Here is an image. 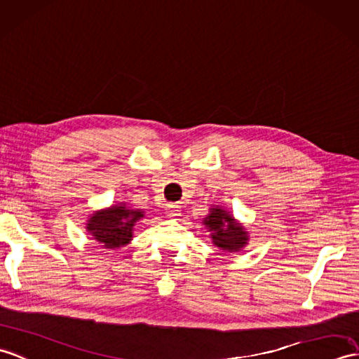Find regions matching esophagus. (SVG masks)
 I'll return each instance as SVG.
<instances>
[{"instance_id": "esophagus-1", "label": "esophagus", "mask_w": 359, "mask_h": 359, "mask_svg": "<svg viewBox=\"0 0 359 359\" xmlns=\"http://www.w3.org/2000/svg\"><path fill=\"white\" fill-rule=\"evenodd\" d=\"M180 215V208L177 205H172L170 203L168 206H166V217L170 219H176Z\"/></svg>"}]
</instances>
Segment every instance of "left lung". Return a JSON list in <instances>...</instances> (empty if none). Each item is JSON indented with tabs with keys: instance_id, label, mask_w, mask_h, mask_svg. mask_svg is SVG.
I'll use <instances>...</instances> for the list:
<instances>
[{
	"instance_id": "1",
	"label": "left lung",
	"mask_w": 359,
	"mask_h": 359,
	"mask_svg": "<svg viewBox=\"0 0 359 359\" xmlns=\"http://www.w3.org/2000/svg\"><path fill=\"white\" fill-rule=\"evenodd\" d=\"M202 223L211 232L210 238L212 245L217 246L220 251L238 252L248 245L249 232L243 223H240L234 219V215L219 205L210 208V214Z\"/></svg>"
}]
</instances>
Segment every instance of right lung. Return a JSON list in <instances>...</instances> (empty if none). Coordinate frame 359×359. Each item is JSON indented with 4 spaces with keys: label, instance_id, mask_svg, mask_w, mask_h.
I'll list each match as a JSON object with an SVG mask.
<instances>
[{
    "label": "right lung",
    "instance_id": "add662e5",
    "mask_svg": "<svg viewBox=\"0 0 359 359\" xmlns=\"http://www.w3.org/2000/svg\"><path fill=\"white\" fill-rule=\"evenodd\" d=\"M144 217L145 214L142 210H136L127 203H118L91 214L86 229L102 248L113 251L130 243L135 224Z\"/></svg>",
    "mask_w": 359,
    "mask_h": 359
}]
</instances>
